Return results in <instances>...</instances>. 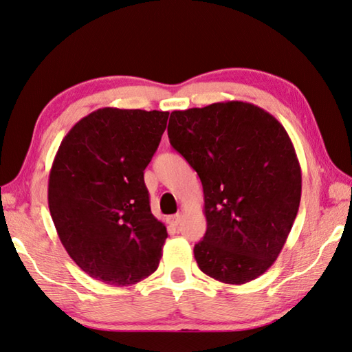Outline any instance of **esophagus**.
Returning <instances> with one entry per match:
<instances>
[{"mask_svg":"<svg viewBox=\"0 0 352 352\" xmlns=\"http://www.w3.org/2000/svg\"><path fill=\"white\" fill-rule=\"evenodd\" d=\"M181 215L179 214H176V215H171V217H168V223L171 224V226H177V224H179L181 223Z\"/></svg>","mask_w":352,"mask_h":352,"instance_id":"esophagus-1","label":"esophagus"}]
</instances>
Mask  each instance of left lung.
Masks as SVG:
<instances>
[{
    "instance_id": "obj_1",
    "label": "left lung",
    "mask_w": 352,
    "mask_h": 352,
    "mask_svg": "<svg viewBox=\"0 0 352 352\" xmlns=\"http://www.w3.org/2000/svg\"><path fill=\"white\" fill-rule=\"evenodd\" d=\"M168 138L203 184L199 270L232 285L258 278L284 248L301 201V166L284 126L251 102L226 101L171 112Z\"/></svg>"
}]
</instances>
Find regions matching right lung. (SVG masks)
I'll return each instance as SVG.
<instances>
[{
    "label": "right lung",
    "instance_id": "right-lung-1",
    "mask_svg": "<svg viewBox=\"0 0 352 352\" xmlns=\"http://www.w3.org/2000/svg\"><path fill=\"white\" fill-rule=\"evenodd\" d=\"M166 120L168 112L102 107L79 120L57 149L51 218L68 256L94 279L132 285L159 267L168 234L151 214L143 171Z\"/></svg>",
    "mask_w": 352,
    "mask_h": 352
}]
</instances>
